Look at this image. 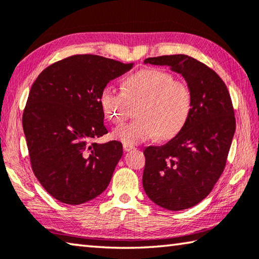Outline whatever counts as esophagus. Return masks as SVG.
I'll list each match as a JSON object with an SVG mask.
<instances>
[{
    "instance_id": "obj_1",
    "label": "esophagus",
    "mask_w": 259,
    "mask_h": 259,
    "mask_svg": "<svg viewBox=\"0 0 259 259\" xmlns=\"http://www.w3.org/2000/svg\"><path fill=\"white\" fill-rule=\"evenodd\" d=\"M123 150H124L125 152H130V151L135 150V146H133V145H126V144H123Z\"/></svg>"
}]
</instances>
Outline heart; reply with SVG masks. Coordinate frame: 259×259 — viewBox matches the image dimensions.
<instances>
[{
	"instance_id": "b5f03b06",
	"label": "heart",
	"mask_w": 259,
	"mask_h": 259,
	"mask_svg": "<svg viewBox=\"0 0 259 259\" xmlns=\"http://www.w3.org/2000/svg\"><path fill=\"white\" fill-rule=\"evenodd\" d=\"M100 103L113 123H120L137 107V120L120 124L112 137L126 145H137L155 138L171 139L185 128L193 108L190 85L172 74L157 68H144L126 76L122 90L106 87Z\"/></svg>"
}]
</instances>
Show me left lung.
<instances>
[{
    "label": "left lung",
    "mask_w": 259,
    "mask_h": 259,
    "mask_svg": "<svg viewBox=\"0 0 259 259\" xmlns=\"http://www.w3.org/2000/svg\"><path fill=\"white\" fill-rule=\"evenodd\" d=\"M144 63L169 66L192 89L193 108L185 128L165 145L144 151L147 196L162 208L178 211L207 198L224 171L235 133L233 105L218 74L190 56L153 57Z\"/></svg>",
    "instance_id": "left-lung-1"
}]
</instances>
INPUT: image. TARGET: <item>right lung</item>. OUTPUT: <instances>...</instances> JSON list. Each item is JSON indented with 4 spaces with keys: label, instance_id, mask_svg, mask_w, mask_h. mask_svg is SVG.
<instances>
[{
    "label": "right lung",
    "instance_id": "obj_1",
    "mask_svg": "<svg viewBox=\"0 0 259 259\" xmlns=\"http://www.w3.org/2000/svg\"><path fill=\"white\" fill-rule=\"evenodd\" d=\"M95 55H75L47 67L30 88L23 128L30 164L43 188L60 202L81 204L106 190L123 148L107 134L100 96L109 81L130 71Z\"/></svg>",
    "mask_w": 259,
    "mask_h": 259
}]
</instances>
